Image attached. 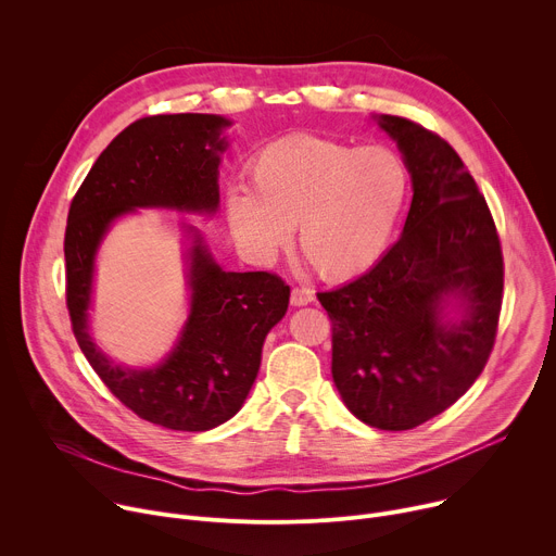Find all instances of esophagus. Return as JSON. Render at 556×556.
<instances>
[{
    "mask_svg": "<svg viewBox=\"0 0 556 556\" xmlns=\"http://www.w3.org/2000/svg\"><path fill=\"white\" fill-rule=\"evenodd\" d=\"M314 301V292L309 288H292L290 303L292 305H307Z\"/></svg>",
    "mask_w": 556,
    "mask_h": 556,
    "instance_id": "1",
    "label": "esophagus"
}]
</instances>
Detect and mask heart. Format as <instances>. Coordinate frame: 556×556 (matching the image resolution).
Returning a JSON list of instances; mask_svg holds the SVG:
<instances>
[{"mask_svg":"<svg viewBox=\"0 0 556 556\" xmlns=\"http://www.w3.org/2000/svg\"><path fill=\"white\" fill-rule=\"evenodd\" d=\"M247 185L226 195V219L242 249L273 262L299 226L307 264L324 279L348 281L374 268L389 249L412 176L391 147L290 134L253 153Z\"/></svg>","mask_w":556,"mask_h":556,"instance_id":"obj_1","label":"heart"}]
</instances>
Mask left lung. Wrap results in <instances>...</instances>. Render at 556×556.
I'll return each mask as SVG.
<instances>
[{"instance_id": "1", "label": "left lung", "mask_w": 556, "mask_h": 556, "mask_svg": "<svg viewBox=\"0 0 556 556\" xmlns=\"http://www.w3.org/2000/svg\"><path fill=\"white\" fill-rule=\"evenodd\" d=\"M399 142L414 200L395 242L358 279L316 292L332 321V378L369 427L407 431L448 409L482 374L497 337L504 257L491 208L457 151L403 116H378ZM455 300L457 323H444Z\"/></svg>"}]
</instances>
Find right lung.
I'll list each match as a JSON object with an SVG mask.
<instances>
[{
  "label": "right lung",
  "instance_id": "add662e5",
  "mask_svg": "<svg viewBox=\"0 0 556 556\" xmlns=\"http://www.w3.org/2000/svg\"><path fill=\"white\" fill-rule=\"evenodd\" d=\"M230 123L215 114H157L125 127L78 187L65 226V303L92 369L138 418L174 431H208L242 409L266 334L283 319L290 286L273 273H226L198 230L189 251L191 312L174 352L151 369L114 365L88 332L94 255L123 213L142 206L213 213Z\"/></svg>",
  "mask_w": 556,
  "mask_h": 556
}]
</instances>
